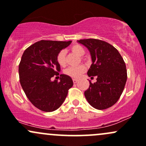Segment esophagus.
<instances>
[{
	"mask_svg": "<svg viewBox=\"0 0 146 146\" xmlns=\"http://www.w3.org/2000/svg\"><path fill=\"white\" fill-rule=\"evenodd\" d=\"M73 82L74 84H76V83L78 82V79H73Z\"/></svg>",
	"mask_w": 146,
	"mask_h": 146,
	"instance_id": "34e87169",
	"label": "esophagus"
}]
</instances>
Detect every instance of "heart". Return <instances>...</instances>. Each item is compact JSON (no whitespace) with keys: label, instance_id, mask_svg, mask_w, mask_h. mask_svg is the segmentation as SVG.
<instances>
[{"label":"heart","instance_id":"b5f03b06","mask_svg":"<svg viewBox=\"0 0 146 146\" xmlns=\"http://www.w3.org/2000/svg\"><path fill=\"white\" fill-rule=\"evenodd\" d=\"M70 51L74 53L79 56H82L85 54L86 50L85 48L83 47L81 45L78 44H75L72 45L70 47ZM82 60H84V58H81ZM56 61L57 63L61 67H64L66 66V59H65V54L63 51H60L58 53L56 56ZM86 68L84 65H80L76 67H70L65 70L64 71V74L67 76H70V77L76 79V78H79L81 75L83 74L86 72Z\"/></svg>","mask_w":146,"mask_h":146}]
</instances>
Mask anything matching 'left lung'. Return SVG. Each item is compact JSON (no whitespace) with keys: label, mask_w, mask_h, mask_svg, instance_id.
Returning a JSON list of instances; mask_svg holds the SVG:
<instances>
[{"label":"left lung","mask_w":146,"mask_h":146,"mask_svg":"<svg viewBox=\"0 0 146 146\" xmlns=\"http://www.w3.org/2000/svg\"><path fill=\"white\" fill-rule=\"evenodd\" d=\"M78 42L90 51L92 63L88 71L90 77L97 76L84 95L92 107L99 110L114 105L121 96L127 78L126 65L118 51L108 42L97 39H84Z\"/></svg>","instance_id":"obj_1"}]
</instances>
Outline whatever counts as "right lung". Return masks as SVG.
Returning <instances> with one entry per match:
<instances>
[{
  "mask_svg": "<svg viewBox=\"0 0 146 146\" xmlns=\"http://www.w3.org/2000/svg\"><path fill=\"white\" fill-rule=\"evenodd\" d=\"M71 42L40 40L26 48L22 55L19 65L20 84L30 102L42 111L58 109L72 87V79L65 74L60 75L59 81L51 80L60 71L56 56Z\"/></svg>",
  "mask_w": 146,
  "mask_h": 146,
  "instance_id": "add662e5",
  "label": "right lung"
}]
</instances>
